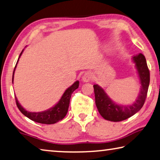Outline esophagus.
I'll return each mask as SVG.
<instances>
[{
  "label": "esophagus",
  "instance_id": "34e87169",
  "mask_svg": "<svg viewBox=\"0 0 160 160\" xmlns=\"http://www.w3.org/2000/svg\"><path fill=\"white\" fill-rule=\"evenodd\" d=\"M91 79H92V75L90 74V72L85 73V74L83 75L82 78V80L85 82H89V81H90Z\"/></svg>",
  "mask_w": 160,
  "mask_h": 160
}]
</instances>
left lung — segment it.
<instances>
[{"label":"left lung","mask_w":160,"mask_h":160,"mask_svg":"<svg viewBox=\"0 0 160 160\" xmlns=\"http://www.w3.org/2000/svg\"><path fill=\"white\" fill-rule=\"evenodd\" d=\"M132 60L135 63L141 84L140 92L135 102L130 105H118L108 97L102 88L98 85H93L95 105L101 116L105 120L112 122L125 120L140 110L144 105L149 85V70L145 57L142 53L134 56Z\"/></svg>","instance_id":"1"}]
</instances>
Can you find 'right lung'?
Masks as SVG:
<instances>
[{
	"instance_id": "1",
	"label": "right lung",
	"mask_w": 160,
	"mask_h": 160,
	"mask_svg": "<svg viewBox=\"0 0 160 160\" xmlns=\"http://www.w3.org/2000/svg\"><path fill=\"white\" fill-rule=\"evenodd\" d=\"M23 50H22L21 54L19 55L18 60L17 63L18 62L19 58L22 55ZM17 63L15 67V69L12 73V82H13V77H14V72L15 70H16ZM79 87V81H76L73 84L68 88V89L65 91L63 93L62 96L60 98V100L58 101V102L55 105L54 107L48 109L47 110L42 111V112H31L27 111L25 109L22 107L21 104L18 102V100L16 97V102L18 108L19 110L25 116L28 118L30 120H31L36 122L41 123V124H47V125H51V124H55L57 122L62 120L63 118H65V115H67L68 108H69L70 105V100L71 98V95L74 91L78 89Z\"/></svg>"
}]
</instances>
